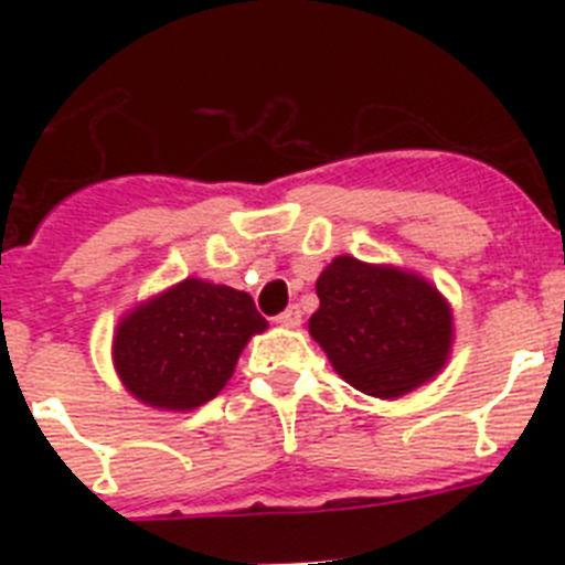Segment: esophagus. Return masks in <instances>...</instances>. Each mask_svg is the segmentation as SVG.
Listing matches in <instances>:
<instances>
[{"label": "esophagus", "instance_id": "obj_1", "mask_svg": "<svg viewBox=\"0 0 565 565\" xmlns=\"http://www.w3.org/2000/svg\"><path fill=\"white\" fill-rule=\"evenodd\" d=\"M277 322H279V326H286V328H297L299 322H302V311H299V306H288L286 311L279 313Z\"/></svg>", "mask_w": 565, "mask_h": 565}]
</instances>
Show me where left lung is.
<instances>
[{
	"label": "left lung",
	"instance_id": "left-lung-1",
	"mask_svg": "<svg viewBox=\"0 0 565 565\" xmlns=\"http://www.w3.org/2000/svg\"><path fill=\"white\" fill-rule=\"evenodd\" d=\"M319 308L308 328L333 371L356 391L396 398L447 362L450 306L422 277L337 257L317 279Z\"/></svg>",
	"mask_w": 565,
	"mask_h": 565
}]
</instances>
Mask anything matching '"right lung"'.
Segmentation results:
<instances>
[{
  "label": "right lung",
  "instance_id": "add662e5",
  "mask_svg": "<svg viewBox=\"0 0 565 565\" xmlns=\"http://www.w3.org/2000/svg\"><path fill=\"white\" fill-rule=\"evenodd\" d=\"M266 328L246 291L183 279L121 319L115 367L141 402L192 411L226 387L239 351Z\"/></svg>",
  "mask_w": 565,
  "mask_h": 565
}]
</instances>
